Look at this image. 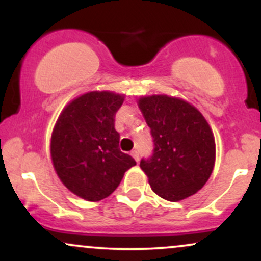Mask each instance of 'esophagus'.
Returning <instances> with one entry per match:
<instances>
[{
  "label": "esophagus",
  "mask_w": 261,
  "mask_h": 261,
  "mask_svg": "<svg viewBox=\"0 0 261 261\" xmlns=\"http://www.w3.org/2000/svg\"><path fill=\"white\" fill-rule=\"evenodd\" d=\"M131 155H133V157L135 158V161H136V162L140 161V154H139V152H137V151L131 152Z\"/></svg>",
  "instance_id": "1"
}]
</instances>
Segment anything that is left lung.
I'll return each instance as SVG.
<instances>
[{
    "label": "left lung",
    "instance_id": "left-lung-1",
    "mask_svg": "<svg viewBox=\"0 0 261 261\" xmlns=\"http://www.w3.org/2000/svg\"><path fill=\"white\" fill-rule=\"evenodd\" d=\"M139 107L153 137V154L140 162L152 190L168 201L187 199L208 180L216 145L202 114L168 95L142 97Z\"/></svg>",
    "mask_w": 261,
    "mask_h": 261
}]
</instances>
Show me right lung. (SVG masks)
Listing matches in <instances>:
<instances>
[{
	"mask_svg": "<svg viewBox=\"0 0 261 261\" xmlns=\"http://www.w3.org/2000/svg\"><path fill=\"white\" fill-rule=\"evenodd\" d=\"M124 95L89 92L68 103L51 135V160L60 180L87 201L106 199L136 164L119 148L115 114Z\"/></svg>",
	"mask_w": 261,
	"mask_h": 261,
	"instance_id": "1",
	"label": "right lung"
}]
</instances>
